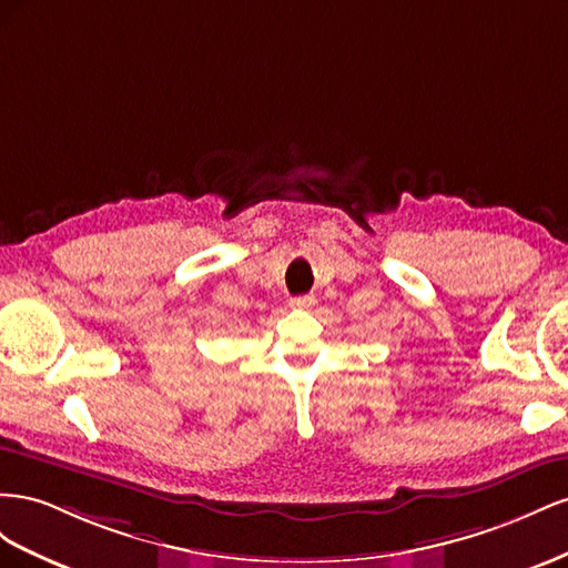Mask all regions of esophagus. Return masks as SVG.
Returning <instances> with one entry per match:
<instances>
[{
  "mask_svg": "<svg viewBox=\"0 0 568 568\" xmlns=\"http://www.w3.org/2000/svg\"><path fill=\"white\" fill-rule=\"evenodd\" d=\"M314 302H316L314 295H300V297L290 300V306H295V310H310Z\"/></svg>",
  "mask_w": 568,
  "mask_h": 568,
  "instance_id": "34e87169",
  "label": "esophagus"
}]
</instances>
